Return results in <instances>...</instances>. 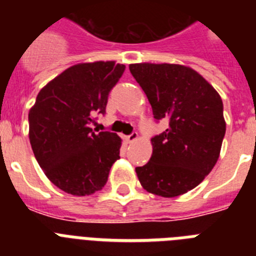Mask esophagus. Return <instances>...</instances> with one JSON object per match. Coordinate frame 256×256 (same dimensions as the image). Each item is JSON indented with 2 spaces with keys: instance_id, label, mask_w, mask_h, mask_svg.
<instances>
[{
  "instance_id": "1",
  "label": "esophagus",
  "mask_w": 256,
  "mask_h": 256,
  "mask_svg": "<svg viewBox=\"0 0 256 256\" xmlns=\"http://www.w3.org/2000/svg\"><path fill=\"white\" fill-rule=\"evenodd\" d=\"M137 138H138V133H137V132H133L132 134L126 136V141H128V142H130V144H132V142H134Z\"/></svg>"
}]
</instances>
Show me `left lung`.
<instances>
[{
  "instance_id": "8db88e82",
  "label": "left lung",
  "mask_w": 256,
  "mask_h": 256,
  "mask_svg": "<svg viewBox=\"0 0 256 256\" xmlns=\"http://www.w3.org/2000/svg\"><path fill=\"white\" fill-rule=\"evenodd\" d=\"M130 70L168 128L151 138L152 155L136 173L144 190L176 198L198 186L216 164L226 134L223 102L206 79L180 64H130Z\"/></svg>"
}]
</instances>
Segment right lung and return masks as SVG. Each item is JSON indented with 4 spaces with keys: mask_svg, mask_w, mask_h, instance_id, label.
I'll list each match as a JSON object with an SVG mask.
<instances>
[{
    "mask_svg": "<svg viewBox=\"0 0 256 256\" xmlns=\"http://www.w3.org/2000/svg\"><path fill=\"white\" fill-rule=\"evenodd\" d=\"M126 66L115 61L68 68L40 91L29 110V141L46 177L74 196L102 190L120 159L116 133L94 132V112L105 114L108 92Z\"/></svg>",
    "mask_w": 256,
    "mask_h": 256,
    "instance_id": "obj_1",
    "label": "right lung"
}]
</instances>
